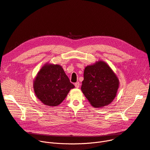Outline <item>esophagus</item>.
<instances>
[{"instance_id":"esophagus-1","label":"esophagus","mask_w":150,"mask_h":150,"mask_svg":"<svg viewBox=\"0 0 150 150\" xmlns=\"http://www.w3.org/2000/svg\"><path fill=\"white\" fill-rule=\"evenodd\" d=\"M74 85L76 88H79V86H80V83H79V82H77L76 83H75Z\"/></svg>"}]
</instances>
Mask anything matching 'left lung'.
Listing matches in <instances>:
<instances>
[{"mask_svg": "<svg viewBox=\"0 0 150 150\" xmlns=\"http://www.w3.org/2000/svg\"><path fill=\"white\" fill-rule=\"evenodd\" d=\"M81 90L95 108L109 105L115 98L119 82L111 68L103 61L87 66L84 70Z\"/></svg>", "mask_w": 150, "mask_h": 150, "instance_id": "left-lung-1", "label": "left lung"}]
</instances>
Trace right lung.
Returning <instances> with one entry per match:
<instances>
[{"label":"right lung","instance_id":"obj_1","mask_svg":"<svg viewBox=\"0 0 150 150\" xmlns=\"http://www.w3.org/2000/svg\"><path fill=\"white\" fill-rule=\"evenodd\" d=\"M74 88L62 67L59 65H44L34 82V90L37 98L48 106L59 105Z\"/></svg>","mask_w":150,"mask_h":150}]
</instances>
